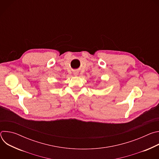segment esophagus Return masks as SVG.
<instances>
[{
	"mask_svg": "<svg viewBox=\"0 0 159 159\" xmlns=\"http://www.w3.org/2000/svg\"><path fill=\"white\" fill-rule=\"evenodd\" d=\"M74 75L77 76V75H78V74H79V72H78V71H74Z\"/></svg>",
	"mask_w": 159,
	"mask_h": 159,
	"instance_id": "34e87169",
	"label": "esophagus"
}]
</instances>
